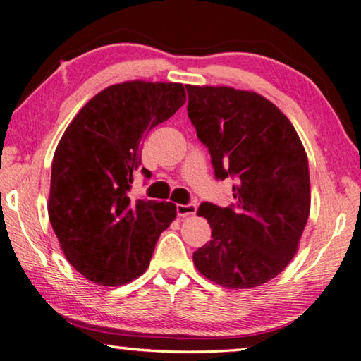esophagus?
Segmentation results:
<instances>
[{
  "mask_svg": "<svg viewBox=\"0 0 361 361\" xmlns=\"http://www.w3.org/2000/svg\"><path fill=\"white\" fill-rule=\"evenodd\" d=\"M176 209H177V216H179V217L193 216L195 212H197V204H192V203H188V204H177Z\"/></svg>",
  "mask_w": 361,
  "mask_h": 361,
  "instance_id": "34e87169",
  "label": "esophagus"
}]
</instances>
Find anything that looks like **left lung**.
Segmentation results:
<instances>
[{
  "label": "left lung",
  "mask_w": 361,
  "mask_h": 361,
  "mask_svg": "<svg viewBox=\"0 0 361 361\" xmlns=\"http://www.w3.org/2000/svg\"><path fill=\"white\" fill-rule=\"evenodd\" d=\"M188 118L217 179L233 177L235 204L202 203L211 241L193 252L206 279L228 289L261 286L298 252L310 212L307 153L286 115L254 91L187 85Z\"/></svg>",
  "instance_id": "8db88e82"
}]
</instances>
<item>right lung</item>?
I'll list each match as a JSON object with an SVG mask.
<instances>
[{
    "mask_svg": "<svg viewBox=\"0 0 361 361\" xmlns=\"http://www.w3.org/2000/svg\"><path fill=\"white\" fill-rule=\"evenodd\" d=\"M185 104L180 82L125 81L96 94L52 159L47 214L67 261L92 283L120 286L147 270L176 204L133 198L142 140ZM147 177L150 171L142 168Z\"/></svg>",
    "mask_w": 361,
    "mask_h": 361,
    "instance_id": "obj_1",
    "label": "right lung"
}]
</instances>
